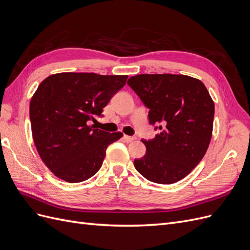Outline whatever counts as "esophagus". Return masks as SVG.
I'll use <instances>...</instances> for the list:
<instances>
[{
    "instance_id": "1",
    "label": "esophagus",
    "mask_w": 250,
    "mask_h": 250,
    "mask_svg": "<svg viewBox=\"0 0 250 250\" xmlns=\"http://www.w3.org/2000/svg\"><path fill=\"white\" fill-rule=\"evenodd\" d=\"M123 139H124V141L126 142V143H130V142H132V141H134V137H129V135H124L123 137Z\"/></svg>"
}]
</instances>
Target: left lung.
<instances>
[{
	"label": "left lung",
	"mask_w": 250,
	"mask_h": 250,
	"mask_svg": "<svg viewBox=\"0 0 250 250\" xmlns=\"http://www.w3.org/2000/svg\"><path fill=\"white\" fill-rule=\"evenodd\" d=\"M160 133L142 142L146 154L134 167L152 183L185 178L206 154L213 133L215 104L203 83L187 75L140 74L127 81Z\"/></svg>",
	"instance_id": "obj_1"
}]
</instances>
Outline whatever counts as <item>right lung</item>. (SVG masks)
<instances>
[{
	"instance_id": "obj_1",
	"label": "right lung",
	"mask_w": 250,
	"mask_h": 250,
	"mask_svg": "<svg viewBox=\"0 0 250 250\" xmlns=\"http://www.w3.org/2000/svg\"><path fill=\"white\" fill-rule=\"evenodd\" d=\"M127 75L58 73L44 79L30 101V121L37 152L58 178L75 184L99 171L106 149L123 137L89 126L102 116Z\"/></svg>"
}]
</instances>
